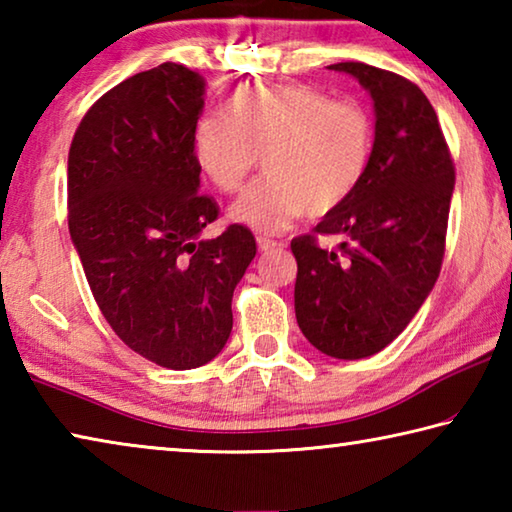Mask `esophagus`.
Wrapping results in <instances>:
<instances>
[{"instance_id": "obj_1", "label": "esophagus", "mask_w": 512, "mask_h": 512, "mask_svg": "<svg viewBox=\"0 0 512 512\" xmlns=\"http://www.w3.org/2000/svg\"><path fill=\"white\" fill-rule=\"evenodd\" d=\"M257 244H259V248L264 250V253H268V250H275V248H282L284 244L282 241H275V239H266V237H259L257 239Z\"/></svg>"}]
</instances>
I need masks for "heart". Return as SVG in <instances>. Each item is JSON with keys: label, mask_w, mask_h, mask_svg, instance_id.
I'll return each instance as SVG.
<instances>
[{"label": "heart", "mask_w": 512, "mask_h": 512, "mask_svg": "<svg viewBox=\"0 0 512 512\" xmlns=\"http://www.w3.org/2000/svg\"><path fill=\"white\" fill-rule=\"evenodd\" d=\"M192 144L198 171L225 194L241 189L262 155L264 176L230 216L275 235L307 212L325 216L348 201L368 171L375 124L354 99L307 85H248L228 99V117H198Z\"/></svg>", "instance_id": "obj_1"}]
</instances>
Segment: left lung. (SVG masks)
Listing matches in <instances>:
<instances>
[{
    "mask_svg": "<svg viewBox=\"0 0 512 512\" xmlns=\"http://www.w3.org/2000/svg\"><path fill=\"white\" fill-rule=\"evenodd\" d=\"M352 74L375 101V149L354 194L291 241L296 318L327 357L363 359L395 341L436 284L445 257L454 160L436 110L418 85L366 63ZM341 236L325 251L317 235Z\"/></svg>",
    "mask_w": 512,
    "mask_h": 512,
    "instance_id": "8db88e82",
    "label": "left lung"
}]
</instances>
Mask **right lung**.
Wrapping results in <instances>:
<instances>
[{"mask_svg": "<svg viewBox=\"0 0 512 512\" xmlns=\"http://www.w3.org/2000/svg\"><path fill=\"white\" fill-rule=\"evenodd\" d=\"M205 81L162 63L115 85L76 128L67 223L103 318L121 341L169 370L212 361L232 332V293L257 244L198 194L194 126Z\"/></svg>", "mask_w": 512, "mask_h": 512, "instance_id": "right-lung-1", "label": "right lung"}]
</instances>
